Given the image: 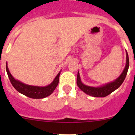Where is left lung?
I'll return each mask as SVG.
<instances>
[{
  "instance_id": "8db88e82",
  "label": "left lung",
  "mask_w": 135,
  "mask_h": 135,
  "mask_svg": "<svg viewBox=\"0 0 135 135\" xmlns=\"http://www.w3.org/2000/svg\"><path fill=\"white\" fill-rule=\"evenodd\" d=\"M129 66V61L128 54L126 51V65L123 73L121 74L117 79H115L114 81L108 83L100 87H91L85 85L83 84L80 79V74L79 72L78 73L77 76V85L80 89L84 93L90 95V96L94 97H104L107 95H110L113 91L118 89L119 86L122 84L126 78L127 74L128 69Z\"/></svg>"
}]
</instances>
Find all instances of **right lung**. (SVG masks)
I'll use <instances>...</instances> for the list:
<instances>
[{
    "label": "right lung",
    "instance_id": "right-lung-1",
    "mask_svg": "<svg viewBox=\"0 0 135 135\" xmlns=\"http://www.w3.org/2000/svg\"><path fill=\"white\" fill-rule=\"evenodd\" d=\"M6 69L11 84L13 85V88L20 93L32 99H43L51 95L59 84V78L60 74H61V71H60L55 78L54 81L47 86H33V85H27L19 80H16L9 73L7 63H6Z\"/></svg>",
    "mask_w": 135,
    "mask_h": 135
}]
</instances>
